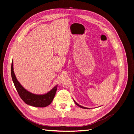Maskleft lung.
I'll return each mask as SVG.
<instances>
[{"mask_svg": "<svg viewBox=\"0 0 134 134\" xmlns=\"http://www.w3.org/2000/svg\"><path fill=\"white\" fill-rule=\"evenodd\" d=\"M74 101L75 103V104H76V105H77L78 106H79V107H80V108H85V109H87H87H88V108H86V107H83V106H80V105H79L78 104H77V103H76V102H75L74 100Z\"/></svg>", "mask_w": 134, "mask_h": 134, "instance_id": "1", "label": "left lung"}]
</instances>
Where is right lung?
<instances>
[{
	"label": "right lung",
	"instance_id": "obj_1",
	"mask_svg": "<svg viewBox=\"0 0 134 134\" xmlns=\"http://www.w3.org/2000/svg\"><path fill=\"white\" fill-rule=\"evenodd\" d=\"M12 78L16 90L22 100L27 105L36 107H45L51 104L56 94L57 85L51 91L43 95L32 94L25 89L17 79L14 71L13 60L11 66Z\"/></svg>",
	"mask_w": 134,
	"mask_h": 134
}]
</instances>
